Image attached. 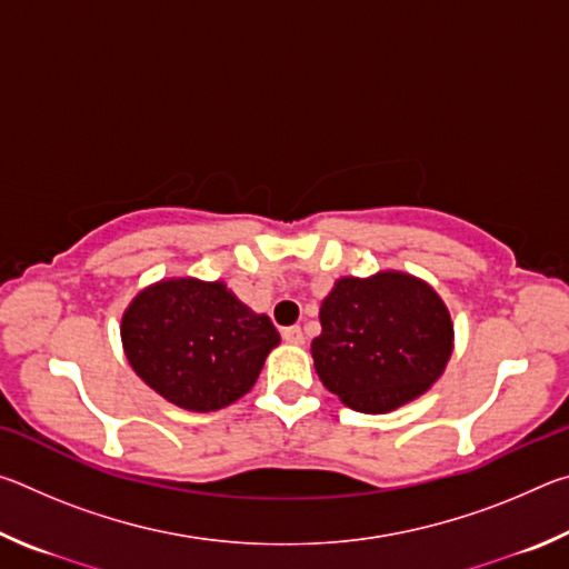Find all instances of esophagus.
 Segmentation results:
<instances>
[{
  "instance_id": "esophagus-1",
  "label": "esophagus",
  "mask_w": 569,
  "mask_h": 569,
  "mask_svg": "<svg viewBox=\"0 0 569 569\" xmlns=\"http://www.w3.org/2000/svg\"><path fill=\"white\" fill-rule=\"evenodd\" d=\"M283 341L286 343H296V346H301L306 339H303V331H301V326H291V329H283Z\"/></svg>"
}]
</instances>
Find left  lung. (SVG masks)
Wrapping results in <instances>:
<instances>
[{"instance_id":"8db88e82","label":"left lung","mask_w":569,"mask_h":569,"mask_svg":"<svg viewBox=\"0 0 569 569\" xmlns=\"http://www.w3.org/2000/svg\"><path fill=\"white\" fill-rule=\"evenodd\" d=\"M311 343L323 387L346 407L387 413L431 389L455 351V323L421 278L379 271L343 276L321 301Z\"/></svg>"}]
</instances>
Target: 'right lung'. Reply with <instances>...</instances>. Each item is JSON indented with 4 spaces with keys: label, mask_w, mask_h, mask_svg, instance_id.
Segmentation results:
<instances>
[{
    "label": "right lung",
    "mask_w": 569,
    "mask_h": 569,
    "mask_svg": "<svg viewBox=\"0 0 569 569\" xmlns=\"http://www.w3.org/2000/svg\"><path fill=\"white\" fill-rule=\"evenodd\" d=\"M122 351L162 399L188 411H218L253 389L281 336L223 281L162 278L124 308Z\"/></svg>",
    "instance_id": "right-lung-1"
}]
</instances>
